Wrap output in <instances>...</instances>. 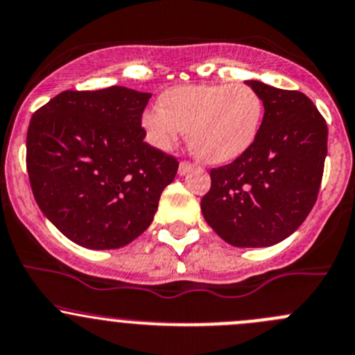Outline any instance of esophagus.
<instances>
[{
    "mask_svg": "<svg viewBox=\"0 0 355 355\" xmlns=\"http://www.w3.org/2000/svg\"><path fill=\"white\" fill-rule=\"evenodd\" d=\"M191 169H193L191 164H189V162H181V164H179L178 173H179V176H186V174H188Z\"/></svg>",
    "mask_w": 355,
    "mask_h": 355,
    "instance_id": "34e87169",
    "label": "esophagus"
}]
</instances>
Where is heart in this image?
<instances>
[{
  "label": "heart",
  "instance_id": "1",
  "mask_svg": "<svg viewBox=\"0 0 355 355\" xmlns=\"http://www.w3.org/2000/svg\"><path fill=\"white\" fill-rule=\"evenodd\" d=\"M160 107L141 114V126L157 148L173 147L188 131L193 155L211 166L231 164L257 141L263 101L244 83L182 85L160 96Z\"/></svg>",
  "mask_w": 355,
  "mask_h": 355
}]
</instances>
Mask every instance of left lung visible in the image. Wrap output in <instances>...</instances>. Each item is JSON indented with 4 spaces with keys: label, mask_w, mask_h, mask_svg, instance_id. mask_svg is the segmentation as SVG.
<instances>
[{
    "label": "left lung",
    "mask_w": 355,
    "mask_h": 355,
    "mask_svg": "<svg viewBox=\"0 0 355 355\" xmlns=\"http://www.w3.org/2000/svg\"><path fill=\"white\" fill-rule=\"evenodd\" d=\"M265 114L253 147L211 169L202 200L207 224L236 248H268L287 239L316 203L327 159L328 128L304 94L258 80Z\"/></svg>",
    "instance_id": "8db88e82"
}]
</instances>
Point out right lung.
<instances>
[{"instance_id":"1","label":"right lung","mask_w":355,"mask_h":355,"mask_svg":"<svg viewBox=\"0 0 355 355\" xmlns=\"http://www.w3.org/2000/svg\"><path fill=\"white\" fill-rule=\"evenodd\" d=\"M152 94L67 90L32 116L27 173L41 211L87 250H118L152 224L178 160L144 141Z\"/></svg>"}]
</instances>
